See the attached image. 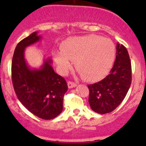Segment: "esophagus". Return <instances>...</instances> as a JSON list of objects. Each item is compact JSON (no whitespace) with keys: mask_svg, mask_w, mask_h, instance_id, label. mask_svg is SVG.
I'll return each mask as SVG.
<instances>
[{"mask_svg":"<svg viewBox=\"0 0 146 146\" xmlns=\"http://www.w3.org/2000/svg\"><path fill=\"white\" fill-rule=\"evenodd\" d=\"M67 84H68V88H74L77 86V83L74 82H71V81H69Z\"/></svg>","mask_w":146,"mask_h":146,"instance_id":"obj_1","label":"esophagus"}]
</instances>
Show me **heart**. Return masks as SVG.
<instances>
[{"label":"heart","mask_w":146,"mask_h":146,"mask_svg":"<svg viewBox=\"0 0 146 146\" xmlns=\"http://www.w3.org/2000/svg\"><path fill=\"white\" fill-rule=\"evenodd\" d=\"M115 58V46L109 38L88 35L69 39L55 52L54 60L62 73L72 68V62L84 80L102 79L111 69Z\"/></svg>","instance_id":"1"}]
</instances>
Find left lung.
Segmentation results:
<instances>
[{
  "instance_id": "obj_1",
  "label": "left lung",
  "mask_w": 146,
  "mask_h": 146,
  "mask_svg": "<svg viewBox=\"0 0 146 146\" xmlns=\"http://www.w3.org/2000/svg\"><path fill=\"white\" fill-rule=\"evenodd\" d=\"M116 58L110 74L102 80L88 85V102L99 114L113 111L122 102L131 82V66L128 51L117 44Z\"/></svg>"
}]
</instances>
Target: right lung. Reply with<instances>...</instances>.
Here are the masks:
<instances>
[{"label":"right lung","instance_id":"1","mask_svg":"<svg viewBox=\"0 0 146 146\" xmlns=\"http://www.w3.org/2000/svg\"><path fill=\"white\" fill-rule=\"evenodd\" d=\"M41 39L42 36L33 32L17 44L11 62V77L17 96L23 106L38 118L50 120L63 110L68 86L64 78L55 72L50 58L44 60L39 69H31L27 64L25 49Z\"/></svg>","mask_w":146,"mask_h":146}]
</instances>
